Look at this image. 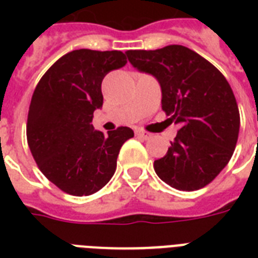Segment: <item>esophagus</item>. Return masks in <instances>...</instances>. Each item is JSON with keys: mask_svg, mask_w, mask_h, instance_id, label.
<instances>
[{"mask_svg": "<svg viewBox=\"0 0 258 258\" xmlns=\"http://www.w3.org/2000/svg\"><path fill=\"white\" fill-rule=\"evenodd\" d=\"M135 134H137V137L142 138V139H145V141H147V139H150V138H151V134L146 133V131H143V130H137V131H135Z\"/></svg>", "mask_w": 258, "mask_h": 258, "instance_id": "obj_1", "label": "esophagus"}]
</instances>
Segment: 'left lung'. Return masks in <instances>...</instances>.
Masks as SVG:
<instances>
[{
	"label": "left lung",
	"instance_id": "8db88e82",
	"mask_svg": "<svg viewBox=\"0 0 258 258\" xmlns=\"http://www.w3.org/2000/svg\"><path fill=\"white\" fill-rule=\"evenodd\" d=\"M138 71L153 75L162 89V109L180 124L154 170L182 191L205 187L228 165L236 149L240 112L225 76L206 58L183 45L127 50Z\"/></svg>",
	"mask_w": 258,
	"mask_h": 258
}]
</instances>
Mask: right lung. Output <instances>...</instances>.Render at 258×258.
I'll return each mask as SVG.
<instances>
[{"mask_svg": "<svg viewBox=\"0 0 258 258\" xmlns=\"http://www.w3.org/2000/svg\"><path fill=\"white\" fill-rule=\"evenodd\" d=\"M127 64L120 50L78 49L60 57L34 89L26 138L38 169L60 190L91 196L108 183L127 139L128 127L104 135L91 124L103 105L101 82Z\"/></svg>", "mask_w": 258, "mask_h": 258, "instance_id": "right-lung-1", "label": "right lung"}]
</instances>
